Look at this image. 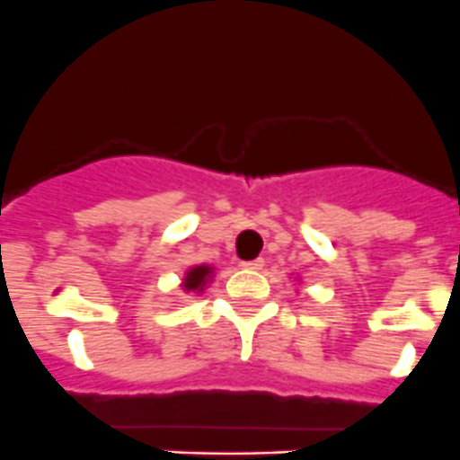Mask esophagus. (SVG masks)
<instances>
[{"label": "esophagus", "mask_w": 460, "mask_h": 460, "mask_svg": "<svg viewBox=\"0 0 460 460\" xmlns=\"http://www.w3.org/2000/svg\"><path fill=\"white\" fill-rule=\"evenodd\" d=\"M262 265H265V261H262V258H256V261H244L243 262V267L244 270H262Z\"/></svg>", "instance_id": "1"}]
</instances>
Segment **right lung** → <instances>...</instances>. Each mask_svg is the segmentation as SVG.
I'll return each mask as SVG.
<instances>
[{
	"mask_svg": "<svg viewBox=\"0 0 460 460\" xmlns=\"http://www.w3.org/2000/svg\"><path fill=\"white\" fill-rule=\"evenodd\" d=\"M208 279H211V267H207V265L193 267V270L186 274L184 288L186 289H202L204 285H207Z\"/></svg>",
	"mask_w": 460,
	"mask_h": 460,
	"instance_id": "1",
	"label": "right lung"
}]
</instances>
